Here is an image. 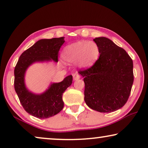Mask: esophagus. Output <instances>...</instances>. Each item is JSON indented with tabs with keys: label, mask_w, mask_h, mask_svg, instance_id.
I'll return each mask as SVG.
<instances>
[{
	"label": "esophagus",
	"mask_w": 148,
	"mask_h": 148,
	"mask_svg": "<svg viewBox=\"0 0 148 148\" xmlns=\"http://www.w3.org/2000/svg\"><path fill=\"white\" fill-rule=\"evenodd\" d=\"M80 76L78 74L76 73V74H73V80H78V79H80Z\"/></svg>",
	"instance_id": "esophagus-1"
}]
</instances>
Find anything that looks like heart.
<instances>
[{"label":"heart","instance_id":"heart-1","mask_svg":"<svg viewBox=\"0 0 148 148\" xmlns=\"http://www.w3.org/2000/svg\"><path fill=\"white\" fill-rule=\"evenodd\" d=\"M100 48L93 41H78L67 45L63 49L62 58L68 63L75 62L80 68L92 67L99 60Z\"/></svg>","mask_w":148,"mask_h":148}]
</instances>
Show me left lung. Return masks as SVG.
<instances>
[{
	"instance_id": "8db88e82",
	"label": "left lung",
	"mask_w": 148,
	"mask_h": 148,
	"mask_svg": "<svg viewBox=\"0 0 148 148\" xmlns=\"http://www.w3.org/2000/svg\"><path fill=\"white\" fill-rule=\"evenodd\" d=\"M100 48L92 67L78 72L85 84L84 101L101 113H111L123 107L134 83L133 61L125 50L105 37L93 39Z\"/></svg>"
}]
</instances>
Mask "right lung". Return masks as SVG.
Masks as SVG:
<instances>
[{"label":"right lung","mask_w":148,"mask_h":148,"mask_svg":"<svg viewBox=\"0 0 148 148\" xmlns=\"http://www.w3.org/2000/svg\"><path fill=\"white\" fill-rule=\"evenodd\" d=\"M64 42V37L37 41L21 55L14 68V90L24 109L37 118L47 119L62 111L64 107L62 95L72 84V76H66L60 82H51L44 92L36 94L27 88L26 71L35 63L58 62V51Z\"/></svg>","instance_id":"add662e5"}]
</instances>
